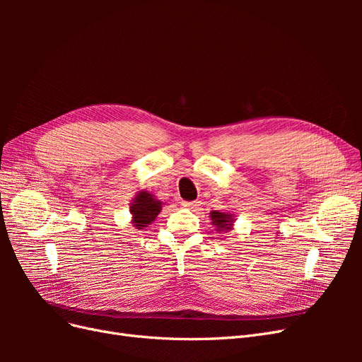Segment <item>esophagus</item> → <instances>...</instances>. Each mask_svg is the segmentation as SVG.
Returning a JSON list of instances; mask_svg holds the SVG:
<instances>
[{
	"instance_id": "1",
	"label": "esophagus",
	"mask_w": 362,
	"mask_h": 362,
	"mask_svg": "<svg viewBox=\"0 0 362 362\" xmlns=\"http://www.w3.org/2000/svg\"><path fill=\"white\" fill-rule=\"evenodd\" d=\"M182 206L184 208H189V210H194V208L199 206V202H196V201H193V202H182Z\"/></svg>"
}]
</instances>
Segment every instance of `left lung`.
<instances>
[{
    "instance_id": "obj_1",
    "label": "left lung",
    "mask_w": 362,
    "mask_h": 362,
    "mask_svg": "<svg viewBox=\"0 0 362 362\" xmlns=\"http://www.w3.org/2000/svg\"><path fill=\"white\" fill-rule=\"evenodd\" d=\"M211 223L214 225L217 233H228L234 228V214L226 213V211H211L210 213Z\"/></svg>"
}]
</instances>
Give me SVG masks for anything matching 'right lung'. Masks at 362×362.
I'll list each match as a JSON object with an SVG mask.
<instances>
[{
    "label": "right lung",
    "mask_w": 362,
    "mask_h": 362,
    "mask_svg": "<svg viewBox=\"0 0 362 362\" xmlns=\"http://www.w3.org/2000/svg\"><path fill=\"white\" fill-rule=\"evenodd\" d=\"M163 202L156 198L148 190H140L134 196V199L129 204V213H131V223L136 229H145L161 211Z\"/></svg>",
    "instance_id": "add662e5"
}]
</instances>
